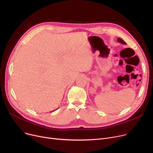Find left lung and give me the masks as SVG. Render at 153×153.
I'll return each instance as SVG.
<instances>
[{
	"label": "left lung",
	"mask_w": 153,
	"mask_h": 153,
	"mask_svg": "<svg viewBox=\"0 0 153 153\" xmlns=\"http://www.w3.org/2000/svg\"><path fill=\"white\" fill-rule=\"evenodd\" d=\"M117 42H119V43H122V44H123V45H126V44L122 39L119 38L117 39Z\"/></svg>",
	"instance_id": "1"
}]
</instances>
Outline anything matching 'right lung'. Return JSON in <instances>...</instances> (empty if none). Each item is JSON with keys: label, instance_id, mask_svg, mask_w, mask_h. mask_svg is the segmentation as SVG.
<instances>
[{"label": "right lung", "instance_id": "obj_1", "mask_svg": "<svg viewBox=\"0 0 153 153\" xmlns=\"http://www.w3.org/2000/svg\"><path fill=\"white\" fill-rule=\"evenodd\" d=\"M54 111V110H53V111Z\"/></svg>", "mask_w": 153, "mask_h": 153}]
</instances>
